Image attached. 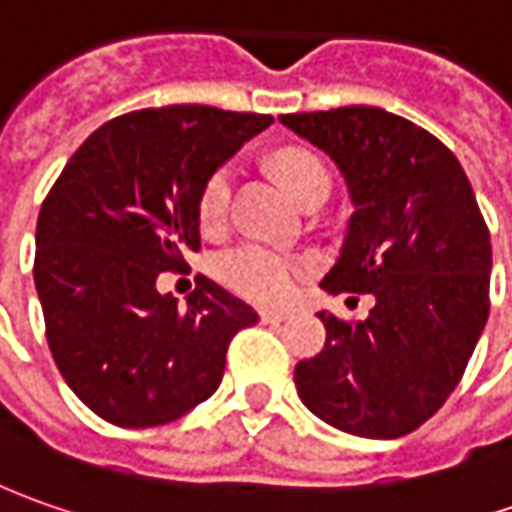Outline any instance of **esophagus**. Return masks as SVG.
<instances>
[{"label":"esophagus","mask_w":512,"mask_h":512,"mask_svg":"<svg viewBox=\"0 0 512 512\" xmlns=\"http://www.w3.org/2000/svg\"><path fill=\"white\" fill-rule=\"evenodd\" d=\"M291 317H294V311H289V309H263L260 311V320H263V323H269V326H277V323H289Z\"/></svg>","instance_id":"obj_1"}]
</instances>
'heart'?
<instances>
[{"instance_id":"heart-1","label":"heart","mask_w":512,"mask_h":512,"mask_svg":"<svg viewBox=\"0 0 512 512\" xmlns=\"http://www.w3.org/2000/svg\"><path fill=\"white\" fill-rule=\"evenodd\" d=\"M274 169L283 178V184L289 186L291 195L303 203L317 189L331 186L326 164L320 155L303 147H289V150L274 155ZM232 198V169L221 167L218 172L209 175V181L201 189V201H198V221L203 229H218L226 218ZM223 283L252 300H283L291 289L297 286V277L303 274V260L286 255L274 246L266 243H240L235 249H229L218 263Z\"/></svg>"}]
</instances>
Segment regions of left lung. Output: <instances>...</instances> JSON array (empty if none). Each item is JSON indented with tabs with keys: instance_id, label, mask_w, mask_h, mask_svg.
<instances>
[{
	"instance_id": "1",
	"label": "left lung",
	"mask_w": 512,
	"mask_h": 512,
	"mask_svg": "<svg viewBox=\"0 0 512 512\" xmlns=\"http://www.w3.org/2000/svg\"><path fill=\"white\" fill-rule=\"evenodd\" d=\"M343 175L351 218L323 277L371 294L368 320L320 311L326 348L294 368L297 397L331 428L397 439L453 394L490 311V235L456 155L379 107L280 115Z\"/></svg>"
}]
</instances>
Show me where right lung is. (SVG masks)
Masks as SVG:
<instances>
[{
    "mask_svg": "<svg viewBox=\"0 0 512 512\" xmlns=\"http://www.w3.org/2000/svg\"><path fill=\"white\" fill-rule=\"evenodd\" d=\"M272 121L203 104L127 113L101 124L50 189L33 263L47 345L101 419L155 428L218 391L226 348L257 311L209 277L178 306L158 274L201 249L203 184Z\"/></svg>",
    "mask_w": 512,
    "mask_h": 512,
    "instance_id": "add662e5",
    "label": "right lung"
}]
</instances>
